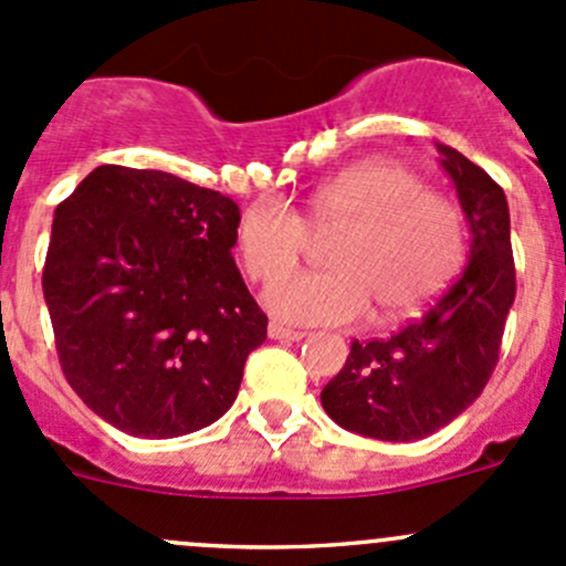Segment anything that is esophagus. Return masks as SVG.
<instances>
[{"mask_svg":"<svg viewBox=\"0 0 566 566\" xmlns=\"http://www.w3.org/2000/svg\"><path fill=\"white\" fill-rule=\"evenodd\" d=\"M268 336H271V339H279V342H298V339H304V331H293V328H287V325H279V323H271L268 325Z\"/></svg>","mask_w":566,"mask_h":566,"instance_id":"1","label":"esophagus"}]
</instances>
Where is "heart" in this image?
I'll return each mask as SVG.
<instances>
[{
    "label": "heart",
    "mask_w": 566,
    "mask_h": 566,
    "mask_svg": "<svg viewBox=\"0 0 566 566\" xmlns=\"http://www.w3.org/2000/svg\"><path fill=\"white\" fill-rule=\"evenodd\" d=\"M306 208L316 231L340 230L326 252L331 272L286 270L308 240L290 205L260 199L238 224L249 276L265 282L280 273L265 287V306L287 323L353 325L373 310L378 323H394L436 298L462 260L458 208L399 164L345 169L315 188Z\"/></svg>",
    "instance_id": "b5f03b06"
}]
</instances>
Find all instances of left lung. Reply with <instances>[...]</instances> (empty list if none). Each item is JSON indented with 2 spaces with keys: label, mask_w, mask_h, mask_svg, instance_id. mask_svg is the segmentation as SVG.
<instances>
[{
  "label": "left lung",
  "mask_w": 566,
  "mask_h": 566,
  "mask_svg": "<svg viewBox=\"0 0 566 566\" xmlns=\"http://www.w3.org/2000/svg\"><path fill=\"white\" fill-rule=\"evenodd\" d=\"M436 147L471 235L468 265L424 315L389 339L353 342L345 367L319 391L342 430L378 441H419L458 419L499 364L515 301L504 191L454 147Z\"/></svg>",
  "instance_id": "left-lung-1"
}]
</instances>
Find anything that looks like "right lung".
<instances>
[{"mask_svg":"<svg viewBox=\"0 0 566 566\" xmlns=\"http://www.w3.org/2000/svg\"><path fill=\"white\" fill-rule=\"evenodd\" d=\"M241 210L158 169H93L56 205L43 295L62 373L93 413L177 438L235 402L268 317L232 260Z\"/></svg>","mask_w":566,"mask_h":566,"instance_id":"right-lung-1","label":"right lung"}]
</instances>
